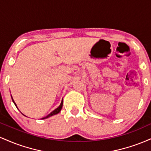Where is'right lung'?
I'll use <instances>...</instances> for the list:
<instances>
[{
	"label": "right lung",
	"instance_id": "add662e5",
	"mask_svg": "<svg viewBox=\"0 0 151 151\" xmlns=\"http://www.w3.org/2000/svg\"><path fill=\"white\" fill-rule=\"evenodd\" d=\"M11 98H12V101H13V103H14V104L15 105V106L17 107V105H16V104L15 103L14 100H13V97H12V96H11ZM62 105H63V100H62V101H61V104H60V105L58 107V108H57V109H55V110L52 111L51 112V113H50V114H48L47 116H46L45 117L42 118V119H47V118H49V117H50V116H52L56 115V114H58L60 113V111H61V109H62Z\"/></svg>",
	"mask_w": 151,
	"mask_h": 151
}]
</instances>
